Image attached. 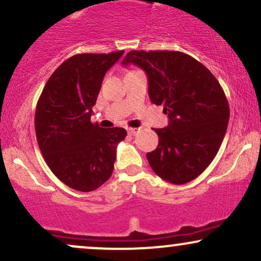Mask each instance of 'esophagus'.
<instances>
[{
  "instance_id": "1",
  "label": "esophagus",
  "mask_w": 261,
  "mask_h": 261,
  "mask_svg": "<svg viewBox=\"0 0 261 261\" xmlns=\"http://www.w3.org/2000/svg\"><path fill=\"white\" fill-rule=\"evenodd\" d=\"M139 130L140 128L130 127V128H127V133H128V135H131V136H134V135H136L137 133H139Z\"/></svg>"
}]
</instances>
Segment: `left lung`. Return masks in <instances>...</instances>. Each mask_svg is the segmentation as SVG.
<instances>
[{
	"instance_id": "1",
	"label": "left lung",
	"mask_w": 261,
	"mask_h": 261,
	"mask_svg": "<svg viewBox=\"0 0 261 261\" xmlns=\"http://www.w3.org/2000/svg\"><path fill=\"white\" fill-rule=\"evenodd\" d=\"M122 64L142 68L152 103L164 106L169 125L154 128L159 143L147 159L153 171L175 185L208 168L227 130L230 107L224 90L202 63L178 51H131Z\"/></svg>"
}]
</instances>
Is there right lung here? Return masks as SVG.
<instances>
[{
    "label": "right lung",
    "instance_id": "right-lung-1",
    "mask_svg": "<svg viewBox=\"0 0 261 261\" xmlns=\"http://www.w3.org/2000/svg\"><path fill=\"white\" fill-rule=\"evenodd\" d=\"M124 51L81 53L49 76L35 112L36 139L53 174L73 190L91 192L112 176L122 127L91 122L103 77Z\"/></svg>",
    "mask_w": 261,
    "mask_h": 261
}]
</instances>
